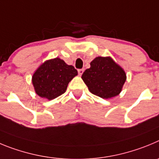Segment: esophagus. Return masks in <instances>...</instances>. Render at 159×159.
Wrapping results in <instances>:
<instances>
[{
	"label": "esophagus",
	"instance_id": "obj_1",
	"mask_svg": "<svg viewBox=\"0 0 159 159\" xmlns=\"http://www.w3.org/2000/svg\"><path fill=\"white\" fill-rule=\"evenodd\" d=\"M78 74H79L80 76H81V74H83V72H84V69H79L78 70Z\"/></svg>",
	"mask_w": 159,
	"mask_h": 159
}]
</instances>
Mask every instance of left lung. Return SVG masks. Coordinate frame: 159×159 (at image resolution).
Wrapping results in <instances>:
<instances>
[{"mask_svg":"<svg viewBox=\"0 0 159 159\" xmlns=\"http://www.w3.org/2000/svg\"><path fill=\"white\" fill-rule=\"evenodd\" d=\"M81 78L93 94L108 99L121 92L126 81L124 70L110 57H97L90 62Z\"/></svg>","mask_w":159,"mask_h":159,"instance_id":"obj_1","label":"left lung"}]
</instances>
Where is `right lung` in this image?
<instances>
[{"label":"right lung","instance_id":"right-lung-1","mask_svg":"<svg viewBox=\"0 0 159 159\" xmlns=\"http://www.w3.org/2000/svg\"><path fill=\"white\" fill-rule=\"evenodd\" d=\"M76 75L78 71L73 66L56 58L39 67L32 77V84L39 97L52 100L66 92L69 82Z\"/></svg>","mask_w":159,"mask_h":159}]
</instances>
